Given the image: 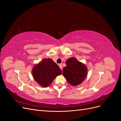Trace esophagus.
Instances as JSON below:
<instances>
[{
	"label": "esophagus",
	"instance_id": "esophagus-1",
	"mask_svg": "<svg viewBox=\"0 0 121 121\" xmlns=\"http://www.w3.org/2000/svg\"><path fill=\"white\" fill-rule=\"evenodd\" d=\"M59 67L60 68V69L61 70H62V64H59Z\"/></svg>",
	"mask_w": 121,
	"mask_h": 121
}]
</instances>
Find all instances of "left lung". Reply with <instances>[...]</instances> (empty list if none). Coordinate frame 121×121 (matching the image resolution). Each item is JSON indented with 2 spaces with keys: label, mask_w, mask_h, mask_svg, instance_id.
Wrapping results in <instances>:
<instances>
[{
  "label": "left lung",
  "mask_w": 121,
  "mask_h": 121,
  "mask_svg": "<svg viewBox=\"0 0 121 121\" xmlns=\"http://www.w3.org/2000/svg\"><path fill=\"white\" fill-rule=\"evenodd\" d=\"M66 66L63 69V76L68 82L72 86H76L84 81L86 77L87 69L86 66L74 57L66 60Z\"/></svg>",
  "instance_id": "1"
}]
</instances>
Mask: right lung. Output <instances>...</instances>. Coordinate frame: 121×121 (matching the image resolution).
Returning <instances> with one entry per match:
<instances>
[{"instance_id":"1","label":"right lung","mask_w":121,"mask_h":121,"mask_svg":"<svg viewBox=\"0 0 121 121\" xmlns=\"http://www.w3.org/2000/svg\"><path fill=\"white\" fill-rule=\"evenodd\" d=\"M32 73L35 81L39 85L47 87L54 78L61 74V70L52 59H45L34 66Z\"/></svg>"}]
</instances>
